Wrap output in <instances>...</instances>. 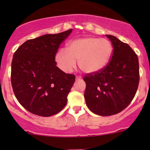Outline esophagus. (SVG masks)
Segmentation results:
<instances>
[{"instance_id":"esophagus-1","label":"esophagus","mask_w":150,"mask_h":150,"mask_svg":"<svg viewBox=\"0 0 150 150\" xmlns=\"http://www.w3.org/2000/svg\"><path fill=\"white\" fill-rule=\"evenodd\" d=\"M81 78H82V77H81V75H78V76H76L75 79H76V81H79V80H81Z\"/></svg>"}]
</instances>
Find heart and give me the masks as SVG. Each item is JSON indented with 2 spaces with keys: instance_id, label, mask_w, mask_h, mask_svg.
I'll list each match as a JSON object with an SVG mask.
<instances>
[{
  "instance_id": "heart-1",
  "label": "heart",
  "mask_w": 150,
  "mask_h": 150,
  "mask_svg": "<svg viewBox=\"0 0 150 150\" xmlns=\"http://www.w3.org/2000/svg\"><path fill=\"white\" fill-rule=\"evenodd\" d=\"M112 54V46L108 40L86 37L69 42L65 49L57 51L55 60L59 67L69 72L76 65L88 74L102 70L108 64Z\"/></svg>"
}]
</instances>
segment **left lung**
Returning a JSON list of instances; mask_svg holds the SVG:
<instances>
[{
	"label": "left lung",
	"mask_w": 150,
	"mask_h": 150,
	"mask_svg": "<svg viewBox=\"0 0 150 150\" xmlns=\"http://www.w3.org/2000/svg\"><path fill=\"white\" fill-rule=\"evenodd\" d=\"M112 42L113 52L102 70L83 77L86 105L95 114L110 116L126 108L137 93L139 82V59L127 43L106 35Z\"/></svg>",
	"instance_id": "8db88e82"
}]
</instances>
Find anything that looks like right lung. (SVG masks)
Wrapping results in <instances>:
<instances>
[{"label":"right lung","mask_w":150,"mask_h":150,"mask_svg":"<svg viewBox=\"0 0 150 150\" xmlns=\"http://www.w3.org/2000/svg\"><path fill=\"white\" fill-rule=\"evenodd\" d=\"M72 30L30 39L13 54L11 81L15 96L33 114L49 117L61 111L75 76L57 67L56 54Z\"/></svg>","instance_id":"right-lung-1"}]
</instances>
